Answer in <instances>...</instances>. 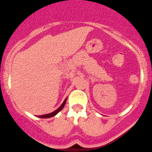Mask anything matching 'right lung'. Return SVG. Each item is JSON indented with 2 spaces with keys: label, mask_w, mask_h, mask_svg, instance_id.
I'll return each mask as SVG.
<instances>
[{
  "label": "right lung",
  "mask_w": 152,
  "mask_h": 152,
  "mask_svg": "<svg viewBox=\"0 0 152 152\" xmlns=\"http://www.w3.org/2000/svg\"><path fill=\"white\" fill-rule=\"evenodd\" d=\"M66 101H67V99H65V101H64V102H63V103H62V104L61 105L60 107H59V108L57 109V110H55L54 112H53V113H50V114L43 115H39V116H38V117H39V118H51V117H53V116L56 115L57 114V113H59V112H60L61 110H62V108H63L64 106H65V102H66Z\"/></svg>",
  "instance_id": "obj_1"
}]
</instances>
